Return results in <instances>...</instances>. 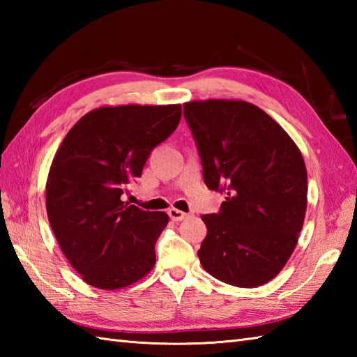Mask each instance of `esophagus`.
I'll use <instances>...</instances> for the list:
<instances>
[{"instance_id":"1","label":"esophagus","mask_w":357,"mask_h":357,"mask_svg":"<svg viewBox=\"0 0 357 357\" xmlns=\"http://www.w3.org/2000/svg\"><path fill=\"white\" fill-rule=\"evenodd\" d=\"M169 216H170L172 221L179 222V221H184V219L187 218V213H184V211H181L178 208H170L169 210Z\"/></svg>"}]
</instances>
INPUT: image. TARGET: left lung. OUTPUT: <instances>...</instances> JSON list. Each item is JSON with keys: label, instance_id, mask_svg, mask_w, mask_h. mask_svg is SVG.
Masks as SVG:
<instances>
[{"label": "left lung", "instance_id": "1", "mask_svg": "<svg viewBox=\"0 0 357 357\" xmlns=\"http://www.w3.org/2000/svg\"><path fill=\"white\" fill-rule=\"evenodd\" d=\"M184 116L206 185L227 193L219 213L202 215L204 270L241 288L270 282L290 259L305 219L307 169L299 147L247 101H188Z\"/></svg>", "mask_w": 357, "mask_h": 357}]
</instances>
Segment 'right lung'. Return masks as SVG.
<instances>
[{"label":"right lung","mask_w":357,"mask_h":357,"mask_svg":"<svg viewBox=\"0 0 357 357\" xmlns=\"http://www.w3.org/2000/svg\"><path fill=\"white\" fill-rule=\"evenodd\" d=\"M181 113V104L102 105L86 113L56 150L45 208L59 248L86 284L121 290L153 270L169 215L128 206L121 195Z\"/></svg>","instance_id":"obj_1"}]
</instances>
